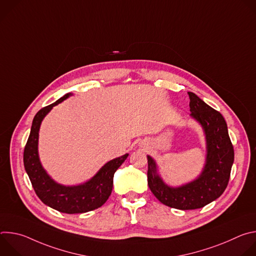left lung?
Returning a JSON list of instances; mask_svg holds the SVG:
<instances>
[{
	"instance_id": "left-lung-1",
	"label": "left lung",
	"mask_w": 256,
	"mask_h": 256,
	"mask_svg": "<svg viewBox=\"0 0 256 256\" xmlns=\"http://www.w3.org/2000/svg\"><path fill=\"white\" fill-rule=\"evenodd\" d=\"M190 118L202 128L206 159L200 173L178 186L167 184L156 161L147 155L148 186L163 204L177 210H196L220 198L226 190L234 162V149L223 116L196 94L188 92Z\"/></svg>"
}]
</instances>
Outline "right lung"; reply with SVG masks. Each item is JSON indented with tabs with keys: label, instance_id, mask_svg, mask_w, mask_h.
<instances>
[{
	"label": "right lung",
	"instance_id": "add662e5",
	"mask_svg": "<svg viewBox=\"0 0 256 256\" xmlns=\"http://www.w3.org/2000/svg\"><path fill=\"white\" fill-rule=\"evenodd\" d=\"M72 95V93H66L36 114L24 149L23 161L32 186L44 204L60 212L82 214L96 210L105 204L112 192L114 173L126 161L128 154L108 161L89 180L77 186L58 184L48 173L42 164L38 153L40 126L56 105Z\"/></svg>",
	"mask_w": 256,
	"mask_h": 256
}]
</instances>
